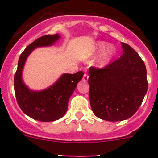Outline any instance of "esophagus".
<instances>
[{
	"label": "esophagus",
	"mask_w": 158,
	"mask_h": 158,
	"mask_svg": "<svg viewBox=\"0 0 158 158\" xmlns=\"http://www.w3.org/2000/svg\"><path fill=\"white\" fill-rule=\"evenodd\" d=\"M82 80H83V81H88V80H89V76H88L87 73H85V74H84Z\"/></svg>",
	"instance_id": "obj_1"
}]
</instances>
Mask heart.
Listing matches in <instances>:
<instances>
[{"label":"heart","instance_id":"obj_1","mask_svg":"<svg viewBox=\"0 0 158 158\" xmlns=\"http://www.w3.org/2000/svg\"><path fill=\"white\" fill-rule=\"evenodd\" d=\"M116 48L115 46L108 45L106 42L98 41L95 43L89 51V55L95 56L100 54L96 60V65L99 68H105L110 65L116 56Z\"/></svg>","mask_w":158,"mask_h":158}]
</instances>
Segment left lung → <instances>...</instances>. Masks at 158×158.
<instances>
[{
    "label": "left lung",
    "mask_w": 158,
    "mask_h": 158,
    "mask_svg": "<svg viewBox=\"0 0 158 158\" xmlns=\"http://www.w3.org/2000/svg\"><path fill=\"white\" fill-rule=\"evenodd\" d=\"M119 59L104 69H89V100L96 117L111 122L127 119L138 111L148 88L146 69L138 53L122 43Z\"/></svg>",
    "instance_id": "obj_1"
}]
</instances>
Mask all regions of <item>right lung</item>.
<instances>
[{
	"mask_svg": "<svg viewBox=\"0 0 158 158\" xmlns=\"http://www.w3.org/2000/svg\"><path fill=\"white\" fill-rule=\"evenodd\" d=\"M59 34L39 38L26 47L19 58L14 77V90L19 107L24 114L35 120L52 122L65 115L68 102L77 83L83 77L81 71L76 73H63L56 81L43 90H32L23 80L25 62L35 49L53 46L60 40Z\"/></svg>",
	"mask_w": 158,
	"mask_h": 158,
	"instance_id": "add662e5",
	"label": "right lung"
}]
</instances>
